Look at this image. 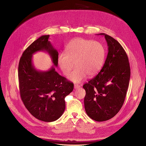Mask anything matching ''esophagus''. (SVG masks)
<instances>
[{
    "mask_svg": "<svg viewBox=\"0 0 146 146\" xmlns=\"http://www.w3.org/2000/svg\"><path fill=\"white\" fill-rule=\"evenodd\" d=\"M74 89H79V88H80V86L79 85H74Z\"/></svg>",
    "mask_w": 146,
    "mask_h": 146,
    "instance_id": "34e87169",
    "label": "esophagus"
}]
</instances>
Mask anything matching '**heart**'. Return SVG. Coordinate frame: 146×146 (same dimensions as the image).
I'll return each instance as SVG.
<instances>
[{
	"label": "heart",
	"instance_id": "b5f03b06",
	"mask_svg": "<svg viewBox=\"0 0 146 146\" xmlns=\"http://www.w3.org/2000/svg\"><path fill=\"white\" fill-rule=\"evenodd\" d=\"M65 51L58 54L57 64L65 76L70 74L76 64L77 67L68 76V79L74 83H80L88 75L95 76L104 66L106 51L100 42L75 38L67 44Z\"/></svg>",
	"mask_w": 146,
	"mask_h": 146
}]
</instances>
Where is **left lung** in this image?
<instances>
[{
  "label": "left lung",
  "instance_id": "1",
  "mask_svg": "<svg viewBox=\"0 0 146 146\" xmlns=\"http://www.w3.org/2000/svg\"><path fill=\"white\" fill-rule=\"evenodd\" d=\"M104 35L108 45V55L104 66L95 78L83 86L88 115L96 121L113 118L125 101L130 79V67L127 54L121 45L112 36Z\"/></svg>",
  "mask_w": 146,
  "mask_h": 146
}]
</instances>
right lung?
Listing matches in <instances>:
<instances>
[{
	"mask_svg": "<svg viewBox=\"0 0 146 146\" xmlns=\"http://www.w3.org/2000/svg\"><path fill=\"white\" fill-rule=\"evenodd\" d=\"M49 35H42L24 51L18 66L20 95L27 109L38 119L52 122L62 115L64 99L73 90L74 85L60 76L54 66L47 71H39L32 63V55L38 51H46L53 65L57 67L58 51L49 41Z\"/></svg>",
	"mask_w": 146,
	"mask_h": 146,
	"instance_id": "1",
	"label": "right lung"
}]
</instances>
